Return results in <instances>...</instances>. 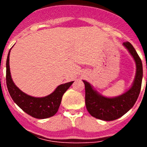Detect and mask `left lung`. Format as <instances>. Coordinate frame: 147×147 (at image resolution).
Wrapping results in <instances>:
<instances>
[{
	"mask_svg": "<svg viewBox=\"0 0 147 147\" xmlns=\"http://www.w3.org/2000/svg\"><path fill=\"white\" fill-rule=\"evenodd\" d=\"M123 45L127 48L136 63V75L132 87L123 95L108 98L99 95L88 82L85 84V103L88 113L92 117L104 121H113L122 117L134 106L141 90L143 76L142 63L135 48L129 42Z\"/></svg>",
	"mask_w": 147,
	"mask_h": 147,
	"instance_id": "obj_1",
	"label": "left lung"
}]
</instances>
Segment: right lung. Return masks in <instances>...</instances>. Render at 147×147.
Segmentation results:
<instances>
[{
    "instance_id": "1",
    "label": "right lung",
    "mask_w": 147,
    "mask_h": 147,
    "mask_svg": "<svg viewBox=\"0 0 147 147\" xmlns=\"http://www.w3.org/2000/svg\"><path fill=\"white\" fill-rule=\"evenodd\" d=\"M9 50L6 62V84L9 95L14 102L27 114L38 119H45L55 115L58 111L65 92L73 82L61 84L52 94L44 97H34L28 95L16 86L10 75Z\"/></svg>"
}]
</instances>
